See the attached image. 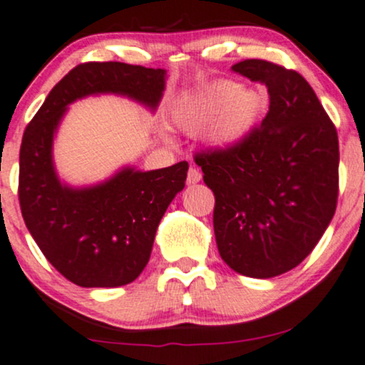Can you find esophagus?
I'll use <instances>...</instances> for the list:
<instances>
[{
    "label": "esophagus",
    "mask_w": 365,
    "mask_h": 365,
    "mask_svg": "<svg viewBox=\"0 0 365 365\" xmlns=\"http://www.w3.org/2000/svg\"><path fill=\"white\" fill-rule=\"evenodd\" d=\"M201 178H202L201 171H199L197 168H190L189 173H187V183H189V185H194V183L201 182Z\"/></svg>",
    "instance_id": "1"
}]
</instances>
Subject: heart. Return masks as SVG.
Masks as SVG:
<instances>
[{
    "instance_id": "heart-1",
    "label": "heart",
    "mask_w": 365,
    "mask_h": 365,
    "mask_svg": "<svg viewBox=\"0 0 365 365\" xmlns=\"http://www.w3.org/2000/svg\"><path fill=\"white\" fill-rule=\"evenodd\" d=\"M267 107V93L234 81H216L197 95L182 100L173 110V123L190 135L202 133L215 123L211 140L218 147L244 142L256 128Z\"/></svg>"
}]
</instances>
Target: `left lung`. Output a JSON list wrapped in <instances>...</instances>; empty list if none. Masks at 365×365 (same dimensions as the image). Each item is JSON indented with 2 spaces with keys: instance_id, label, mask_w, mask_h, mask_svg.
I'll use <instances>...</instances> for the list:
<instances>
[{
  "instance_id": "8db88e82",
  "label": "left lung",
  "mask_w": 365,
  "mask_h": 365,
  "mask_svg": "<svg viewBox=\"0 0 365 365\" xmlns=\"http://www.w3.org/2000/svg\"><path fill=\"white\" fill-rule=\"evenodd\" d=\"M232 71L267 86L270 107L244 142L194 155L215 194L220 256L246 277L270 279L314 251L338 202L339 145L307 79L267 60Z\"/></svg>"
}]
</instances>
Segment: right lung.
<instances>
[{"label":"right lung","mask_w":365,"mask_h":365,"mask_svg":"<svg viewBox=\"0 0 365 365\" xmlns=\"http://www.w3.org/2000/svg\"><path fill=\"white\" fill-rule=\"evenodd\" d=\"M164 86V69L79 63L53 86L24 131L19 170L24 222L48 262L78 286L118 287L142 274L159 222L185 187L189 163L154 171L123 168L98 185L72 189L55 173L51 147L58 124L67 106L88 95H124L155 110Z\"/></svg>","instance_id":"right-lung-1"}]
</instances>
